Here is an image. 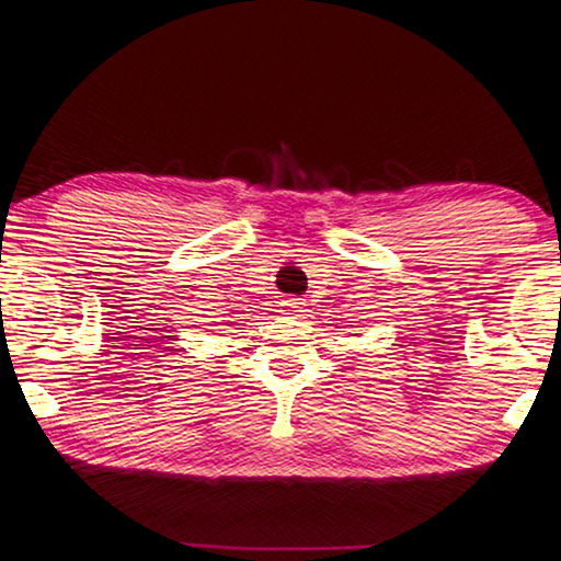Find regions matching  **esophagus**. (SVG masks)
<instances>
[{"label":"esophagus","instance_id":"1","mask_svg":"<svg viewBox=\"0 0 561 561\" xmlns=\"http://www.w3.org/2000/svg\"><path fill=\"white\" fill-rule=\"evenodd\" d=\"M283 311L290 317H301L304 301H298V298H288V301H283Z\"/></svg>","mask_w":561,"mask_h":561}]
</instances>
